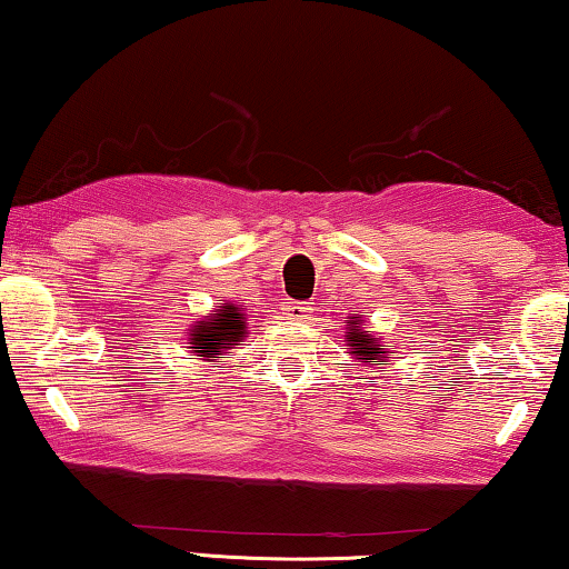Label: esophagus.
Segmentation results:
<instances>
[{
  "label": "esophagus",
  "mask_w": 569,
  "mask_h": 569,
  "mask_svg": "<svg viewBox=\"0 0 569 569\" xmlns=\"http://www.w3.org/2000/svg\"><path fill=\"white\" fill-rule=\"evenodd\" d=\"M310 310L312 308L308 302H287L284 305V316L290 320H305V318H308Z\"/></svg>",
  "instance_id": "34e87169"
}]
</instances>
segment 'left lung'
<instances>
[{"label": "left lung", "mask_w": 569, "mask_h": 569, "mask_svg": "<svg viewBox=\"0 0 569 569\" xmlns=\"http://www.w3.org/2000/svg\"><path fill=\"white\" fill-rule=\"evenodd\" d=\"M346 339H349V346L353 349L351 353L357 359H377V357H385V353H387V351L380 349V343H377L372 336H369V331H361L359 320H353L351 331H349V336H346Z\"/></svg>", "instance_id": "1"}]
</instances>
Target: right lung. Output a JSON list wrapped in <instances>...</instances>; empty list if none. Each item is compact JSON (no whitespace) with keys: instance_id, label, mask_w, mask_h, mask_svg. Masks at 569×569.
<instances>
[{"instance_id":"add662e5","label":"right lung","mask_w":569,"mask_h":569,"mask_svg":"<svg viewBox=\"0 0 569 569\" xmlns=\"http://www.w3.org/2000/svg\"><path fill=\"white\" fill-rule=\"evenodd\" d=\"M241 333L243 326L241 320H233V312H226V316L216 312V318L200 320V326L192 331V346L189 349H194L197 357L220 359L216 353H220V349H230Z\"/></svg>"}]
</instances>
